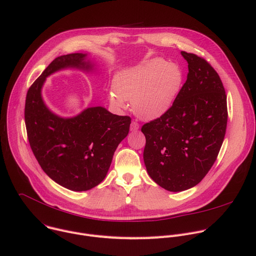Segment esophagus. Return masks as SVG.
I'll use <instances>...</instances> for the list:
<instances>
[{"instance_id":"esophagus-1","label":"esophagus","mask_w":256,"mask_h":256,"mask_svg":"<svg viewBox=\"0 0 256 256\" xmlns=\"http://www.w3.org/2000/svg\"><path fill=\"white\" fill-rule=\"evenodd\" d=\"M138 128H140V124H138L136 122L132 120V124H130V130L132 132H136L138 130Z\"/></svg>"}]
</instances>
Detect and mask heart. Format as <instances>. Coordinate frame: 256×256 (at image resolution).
<instances>
[{
  "mask_svg": "<svg viewBox=\"0 0 256 256\" xmlns=\"http://www.w3.org/2000/svg\"><path fill=\"white\" fill-rule=\"evenodd\" d=\"M182 82L180 69L159 59L146 61L122 72L109 92L110 103L120 110L132 108L138 118L153 120L164 115L172 106Z\"/></svg>",
  "mask_w": 256,
  "mask_h": 256,
  "instance_id": "obj_1",
  "label": "heart"
}]
</instances>
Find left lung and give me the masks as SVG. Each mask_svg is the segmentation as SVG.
<instances>
[{
	"label": "left lung",
	"mask_w": 256,
	"mask_h": 256,
	"mask_svg": "<svg viewBox=\"0 0 256 256\" xmlns=\"http://www.w3.org/2000/svg\"><path fill=\"white\" fill-rule=\"evenodd\" d=\"M180 54L188 62L187 80L170 109L141 128L148 174L170 192L194 187L210 170L228 122L226 95L214 68L195 54Z\"/></svg>",
	"instance_id": "1"
}]
</instances>
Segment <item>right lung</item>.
I'll return each mask as SVG.
<instances>
[{
    "label": "right lung",
    "instance_id": "1",
    "mask_svg": "<svg viewBox=\"0 0 256 256\" xmlns=\"http://www.w3.org/2000/svg\"><path fill=\"white\" fill-rule=\"evenodd\" d=\"M67 67L88 72L92 64L82 53L54 59L28 90L24 120L42 170L62 187L80 192L105 178L116 148L128 134L130 118L100 106L88 107L70 118L50 111L42 101V86L46 78Z\"/></svg>",
    "mask_w": 256,
    "mask_h": 256
}]
</instances>
